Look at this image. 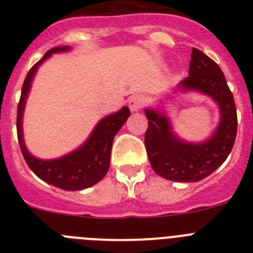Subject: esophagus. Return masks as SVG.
I'll use <instances>...</instances> for the list:
<instances>
[{
    "label": "esophagus",
    "instance_id": "34e87169",
    "mask_svg": "<svg viewBox=\"0 0 253 253\" xmlns=\"http://www.w3.org/2000/svg\"><path fill=\"white\" fill-rule=\"evenodd\" d=\"M128 104L131 111H139L144 105V97L142 95H133L129 97Z\"/></svg>",
    "mask_w": 253,
    "mask_h": 253
}]
</instances>
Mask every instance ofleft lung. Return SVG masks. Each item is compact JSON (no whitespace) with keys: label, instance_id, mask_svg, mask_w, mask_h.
<instances>
[{"label":"left lung","instance_id":"obj_1","mask_svg":"<svg viewBox=\"0 0 253 253\" xmlns=\"http://www.w3.org/2000/svg\"><path fill=\"white\" fill-rule=\"evenodd\" d=\"M176 88L184 92L195 91L213 99L220 113L218 126L204 142H186L173 131L162 107L146 109L148 129L144 144L157 175L176 182H198L211 175L233 148L237 134L236 105L220 67L195 48L191 53L189 77Z\"/></svg>","mask_w":253,"mask_h":253}]
</instances>
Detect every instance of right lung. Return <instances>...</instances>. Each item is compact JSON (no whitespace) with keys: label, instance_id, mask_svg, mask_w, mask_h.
Segmentation results:
<instances>
[{"label":"right lung","instance_id":"right-lung-1","mask_svg":"<svg viewBox=\"0 0 253 253\" xmlns=\"http://www.w3.org/2000/svg\"><path fill=\"white\" fill-rule=\"evenodd\" d=\"M71 50L69 46H55L46 51L44 57L34 64L29 71L24 84H22L21 97L17 106V138L21 148V153L25 158L28 166L35 175L48 184L68 191H77L93 186L105 177L110 166V156L113 140L116 133L120 130L124 123L130 115L128 106L122 107L119 111L105 116L93 128L90 137L81 147L55 160H40L28 151L24 142L22 133V116L25 110L26 99L30 92L31 84L35 77L38 68L46 58L55 53H63Z\"/></svg>","mask_w":253,"mask_h":253}]
</instances>
